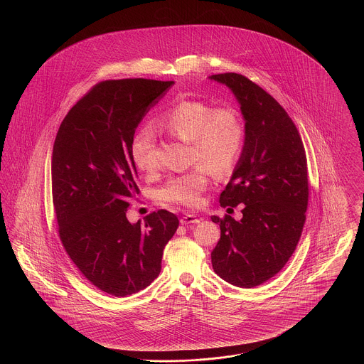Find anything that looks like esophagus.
I'll list each match as a JSON object with an SVG mask.
<instances>
[{"label": "esophagus", "instance_id": "1", "mask_svg": "<svg viewBox=\"0 0 364 364\" xmlns=\"http://www.w3.org/2000/svg\"><path fill=\"white\" fill-rule=\"evenodd\" d=\"M181 225H191V224H198L199 218L195 214H184L180 220Z\"/></svg>", "mask_w": 364, "mask_h": 364}]
</instances>
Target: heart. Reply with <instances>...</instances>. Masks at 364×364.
Instances as JSON below:
<instances>
[{"label": "heart", "instance_id": "1", "mask_svg": "<svg viewBox=\"0 0 364 364\" xmlns=\"http://www.w3.org/2000/svg\"><path fill=\"white\" fill-rule=\"evenodd\" d=\"M156 124L192 147L193 162H200L186 173L171 177L156 192L161 202L195 208L208 188L210 171L217 176L230 173L244 147V127L232 107H217L198 100H180L166 107ZM131 154L140 171L153 172L158 166L153 134L140 129L131 144Z\"/></svg>", "mask_w": 364, "mask_h": 364}]
</instances>
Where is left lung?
Segmentation results:
<instances>
[{"label": "left lung", "mask_w": 364, "mask_h": 364, "mask_svg": "<svg viewBox=\"0 0 364 364\" xmlns=\"http://www.w3.org/2000/svg\"><path fill=\"white\" fill-rule=\"evenodd\" d=\"M210 79L233 91L245 120L242 156L220 196L223 208L242 203V218L211 217L221 228L211 263L226 282L254 288L277 274L300 240L309 205L307 158L294 122L269 92L240 73Z\"/></svg>", "instance_id": "1"}]
</instances>
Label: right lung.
Masks as SVG:
<instances>
[{"label": "right lung", "mask_w": 364, "mask_h": 364, "mask_svg": "<svg viewBox=\"0 0 364 364\" xmlns=\"http://www.w3.org/2000/svg\"><path fill=\"white\" fill-rule=\"evenodd\" d=\"M173 82L105 80L70 109L53 144V206L58 236L77 270L100 291L136 294L161 272L178 218L168 210L131 224L139 193L131 144L139 122Z\"/></svg>", "instance_id": "obj_1"}]
</instances>
